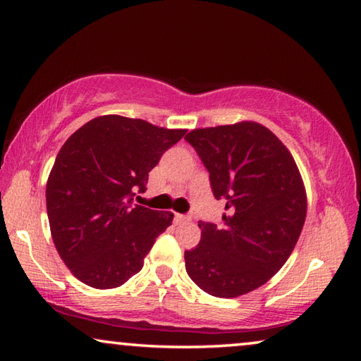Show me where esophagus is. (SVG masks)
I'll return each mask as SVG.
<instances>
[{
    "mask_svg": "<svg viewBox=\"0 0 361 361\" xmlns=\"http://www.w3.org/2000/svg\"><path fill=\"white\" fill-rule=\"evenodd\" d=\"M175 221L176 223H188V221H191V216H189V215H180V213H176Z\"/></svg>",
    "mask_w": 361,
    "mask_h": 361,
    "instance_id": "obj_1",
    "label": "esophagus"
}]
</instances>
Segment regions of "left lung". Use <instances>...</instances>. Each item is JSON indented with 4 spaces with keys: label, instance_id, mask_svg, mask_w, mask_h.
<instances>
[{
    "label": "left lung",
    "instance_id": "left-lung-1",
    "mask_svg": "<svg viewBox=\"0 0 361 361\" xmlns=\"http://www.w3.org/2000/svg\"><path fill=\"white\" fill-rule=\"evenodd\" d=\"M224 200L221 226L199 221L200 242L186 250V272L200 290L237 298L282 269L307 213L302 176L288 148L253 121L194 129L185 137Z\"/></svg>",
    "mask_w": 361,
    "mask_h": 361
}]
</instances>
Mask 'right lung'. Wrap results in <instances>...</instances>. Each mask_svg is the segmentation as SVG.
I'll list each match as a JSON object with an SVG mask.
<instances>
[{
    "label": "right lung",
    "mask_w": 361,
    "mask_h": 361,
    "mask_svg": "<svg viewBox=\"0 0 361 361\" xmlns=\"http://www.w3.org/2000/svg\"><path fill=\"white\" fill-rule=\"evenodd\" d=\"M186 129L99 116L66 140L46 186L54 245L73 276L92 288L124 285L143 267L173 213L133 205L148 173Z\"/></svg>",
    "instance_id": "add662e5"
}]
</instances>
